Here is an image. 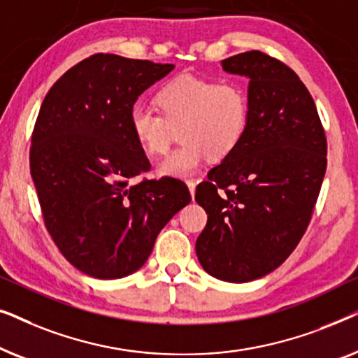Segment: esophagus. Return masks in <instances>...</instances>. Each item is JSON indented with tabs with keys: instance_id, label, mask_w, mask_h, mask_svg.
I'll return each mask as SVG.
<instances>
[{
	"instance_id": "obj_1",
	"label": "esophagus",
	"mask_w": 358,
	"mask_h": 358,
	"mask_svg": "<svg viewBox=\"0 0 358 358\" xmlns=\"http://www.w3.org/2000/svg\"><path fill=\"white\" fill-rule=\"evenodd\" d=\"M195 185H197V182H195V180H192V179L187 180V187L190 190V194H192V197H194V194H195Z\"/></svg>"
}]
</instances>
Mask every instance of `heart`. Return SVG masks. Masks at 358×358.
I'll list each match as a JSON object with an SVG mask.
<instances>
[{"label":"heart","instance_id":"obj_1","mask_svg":"<svg viewBox=\"0 0 358 358\" xmlns=\"http://www.w3.org/2000/svg\"><path fill=\"white\" fill-rule=\"evenodd\" d=\"M129 125L136 143L151 156L164 155L179 130L184 143L159 171L185 178L208 156L223 159L241 145L249 125V97L239 83L182 75L161 87L158 107L135 102Z\"/></svg>","mask_w":358,"mask_h":358}]
</instances>
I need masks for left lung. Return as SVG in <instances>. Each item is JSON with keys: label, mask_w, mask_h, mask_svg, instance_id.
<instances>
[{"label": "left lung", "mask_w": 358, "mask_h": 358, "mask_svg": "<svg viewBox=\"0 0 358 358\" xmlns=\"http://www.w3.org/2000/svg\"><path fill=\"white\" fill-rule=\"evenodd\" d=\"M222 65L249 78V125L195 190L208 215L195 251L210 275L244 283L295 251L324 179L327 141L310 91L285 63L251 50Z\"/></svg>", "instance_id": "left-lung-1"}]
</instances>
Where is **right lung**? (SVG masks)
<instances>
[{"mask_svg": "<svg viewBox=\"0 0 358 358\" xmlns=\"http://www.w3.org/2000/svg\"><path fill=\"white\" fill-rule=\"evenodd\" d=\"M171 63L96 53L47 92L31 145L43 223L86 275L120 278L143 266L164 224L192 197L182 180L141 178L151 168L130 131L138 96Z\"/></svg>", "mask_w": 358, "mask_h": 358, "instance_id": "obj_1", "label": "right lung"}]
</instances>
